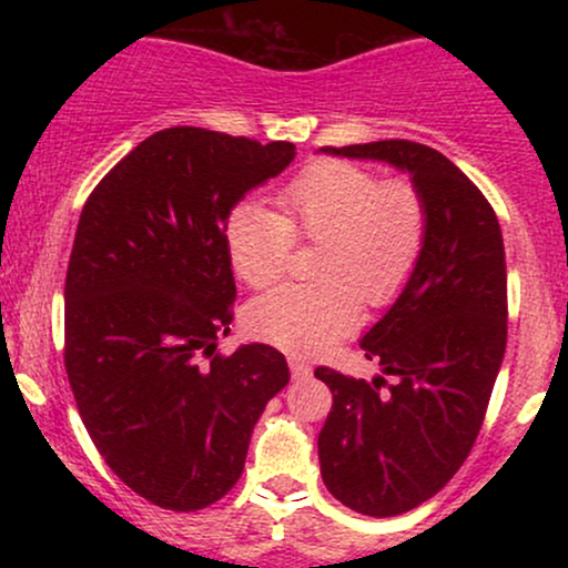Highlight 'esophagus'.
I'll return each instance as SVG.
<instances>
[{
	"mask_svg": "<svg viewBox=\"0 0 568 568\" xmlns=\"http://www.w3.org/2000/svg\"><path fill=\"white\" fill-rule=\"evenodd\" d=\"M288 366H291V376H293V379H306V376L312 374L310 363H304L302 357H296V355L288 357Z\"/></svg>",
	"mask_w": 568,
	"mask_h": 568,
	"instance_id": "obj_1",
	"label": "esophagus"
}]
</instances>
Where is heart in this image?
<instances>
[{
  "label": "heart",
  "instance_id": "b5f03b06",
  "mask_svg": "<svg viewBox=\"0 0 568 568\" xmlns=\"http://www.w3.org/2000/svg\"><path fill=\"white\" fill-rule=\"evenodd\" d=\"M280 216L243 205L226 224L234 275L264 288L283 275L293 237L321 243L312 285L253 298L245 325L266 344L312 355L347 336L371 306L395 302L425 245V202L408 181H379L361 165L323 160L280 192Z\"/></svg>",
  "mask_w": 568,
  "mask_h": 568
}]
</instances>
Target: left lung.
I'll list each match as a JSON object with an SVG mask.
<instances>
[{
  "label": "left lung",
  "instance_id": "left-lung-1",
  "mask_svg": "<svg viewBox=\"0 0 568 568\" xmlns=\"http://www.w3.org/2000/svg\"><path fill=\"white\" fill-rule=\"evenodd\" d=\"M334 158L387 162L425 202V245L395 304L361 347L382 389L334 368L317 435L323 484L349 510L389 518L440 491L470 454L507 344V270L499 221L452 160L414 141L325 146Z\"/></svg>",
  "mask_w": 568,
  "mask_h": 568
}]
</instances>
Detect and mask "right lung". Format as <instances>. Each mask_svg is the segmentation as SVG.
I'll return each mask as SVG.
<instances>
[{
	"instance_id": "1",
	"label": "right lung",
	"mask_w": 568,
	"mask_h": 568,
	"mask_svg": "<svg viewBox=\"0 0 568 568\" xmlns=\"http://www.w3.org/2000/svg\"><path fill=\"white\" fill-rule=\"evenodd\" d=\"M293 158L288 141L168 128L82 207L63 291L71 393L116 478L165 510H202L237 484L258 416L291 379L270 344L213 352L237 296L226 219Z\"/></svg>"
}]
</instances>
